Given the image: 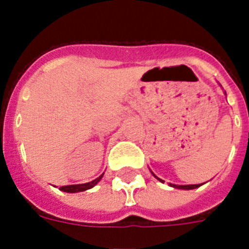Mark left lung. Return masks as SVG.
<instances>
[{
  "mask_svg": "<svg viewBox=\"0 0 249 249\" xmlns=\"http://www.w3.org/2000/svg\"><path fill=\"white\" fill-rule=\"evenodd\" d=\"M225 94H226V93H225ZM151 173H152V172H151ZM152 176H154L156 179H159L160 182H163V183H164V181L161 179V178H159L158 176H155L154 173H152ZM169 186H170V187H174V189H179V190H194V189H197V187H200L201 183H200V185H174V183H169Z\"/></svg>",
  "mask_w": 249,
  "mask_h": 249,
  "instance_id": "1",
  "label": "left lung"
}]
</instances>
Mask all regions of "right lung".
<instances>
[{"mask_svg": "<svg viewBox=\"0 0 249 249\" xmlns=\"http://www.w3.org/2000/svg\"><path fill=\"white\" fill-rule=\"evenodd\" d=\"M105 174V173H103ZM103 174H101L99 177L93 179L91 182H88V183H81V185H68V186H62L60 190L64 191V193H71V194H75V193H81V191H86V190L91 189L94 186L97 185L98 182L101 181L102 177H103Z\"/></svg>", "mask_w": 249, "mask_h": 249, "instance_id": "right-lung-1", "label": "right lung"}]
</instances>
